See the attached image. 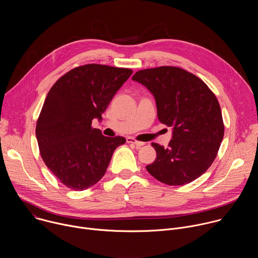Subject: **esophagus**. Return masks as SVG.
Here are the masks:
<instances>
[{
  "label": "esophagus",
  "instance_id": "esophagus-1",
  "mask_svg": "<svg viewBox=\"0 0 258 258\" xmlns=\"http://www.w3.org/2000/svg\"><path fill=\"white\" fill-rule=\"evenodd\" d=\"M126 142H127L128 144H134V145H136L137 147H141V146H144V145H145L144 142L137 141V140H135V139H133V138H127V139H126Z\"/></svg>",
  "mask_w": 258,
  "mask_h": 258
}]
</instances>
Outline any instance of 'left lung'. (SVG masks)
<instances>
[{
  "label": "left lung",
  "mask_w": 258,
  "mask_h": 258,
  "mask_svg": "<svg viewBox=\"0 0 258 258\" xmlns=\"http://www.w3.org/2000/svg\"><path fill=\"white\" fill-rule=\"evenodd\" d=\"M133 81L155 98L161 123L172 127L167 148L152 143L156 159L148 172L169 186H181L202 175L214 161L225 126L219 103L193 73L174 66L137 71Z\"/></svg>",
  "instance_id": "8db88e82"
}]
</instances>
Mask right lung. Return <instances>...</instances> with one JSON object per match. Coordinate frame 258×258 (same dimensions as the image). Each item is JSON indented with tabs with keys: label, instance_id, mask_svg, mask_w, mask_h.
I'll list each match as a JSON object with an SVG mask.
<instances>
[{
	"label": "right lung",
	"instance_id": "add662e5",
	"mask_svg": "<svg viewBox=\"0 0 258 258\" xmlns=\"http://www.w3.org/2000/svg\"><path fill=\"white\" fill-rule=\"evenodd\" d=\"M128 68L87 64L69 70L49 91L36 121L41 156L69 189L93 187L105 174L123 137L109 138L92 127L120 87L132 76Z\"/></svg>",
	"mask_w": 258,
	"mask_h": 258
}]
</instances>
